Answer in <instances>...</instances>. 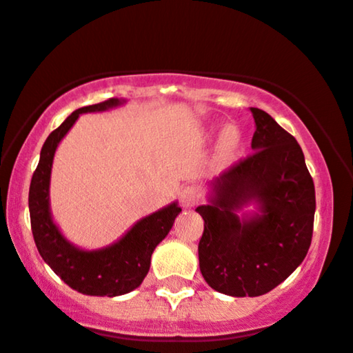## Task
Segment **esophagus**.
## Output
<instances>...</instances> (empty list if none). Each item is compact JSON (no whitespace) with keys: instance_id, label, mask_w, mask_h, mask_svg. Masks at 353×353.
<instances>
[{"instance_id":"1","label":"esophagus","mask_w":353,"mask_h":353,"mask_svg":"<svg viewBox=\"0 0 353 353\" xmlns=\"http://www.w3.org/2000/svg\"><path fill=\"white\" fill-rule=\"evenodd\" d=\"M181 203L184 208H194L199 203V190L195 187H185L181 192Z\"/></svg>"}]
</instances>
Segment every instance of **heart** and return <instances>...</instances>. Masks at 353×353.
Listing matches in <instances>:
<instances>
[{
    "instance_id": "b5f03b06",
    "label": "heart",
    "mask_w": 353,
    "mask_h": 353,
    "mask_svg": "<svg viewBox=\"0 0 353 353\" xmlns=\"http://www.w3.org/2000/svg\"><path fill=\"white\" fill-rule=\"evenodd\" d=\"M213 130H207L202 133V140H208L212 138ZM243 143V135L236 127H226L221 132L220 140L216 145V161L220 164H228L231 159L234 158Z\"/></svg>"
}]
</instances>
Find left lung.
Returning <instances> with one entry per match:
<instances>
[{
	"instance_id": "left-lung-1",
	"label": "left lung",
	"mask_w": 353,
	"mask_h": 353,
	"mask_svg": "<svg viewBox=\"0 0 353 353\" xmlns=\"http://www.w3.org/2000/svg\"><path fill=\"white\" fill-rule=\"evenodd\" d=\"M254 153L208 182L199 265L230 296H261L295 272L313 238L316 195L298 141L251 107ZM254 205V212L245 208Z\"/></svg>"
}]
</instances>
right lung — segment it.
Instances as JSON below:
<instances>
[{
  "label": "right lung",
  "instance_id": "1",
  "mask_svg": "<svg viewBox=\"0 0 353 353\" xmlns=\"http://www.w3.org/2000/svg\"><path fill=\"white\" fill-rule=\"evenodd\" d=\"M125 99H112L86 105L68 115L53 130L40 151L29 189L30 226L35 246L46 264L63 282L83 295L120 296L138 288L148 274L151 254L171 231L174 220L182 212L179 203L172 202L158 212L138 220L115 243L99 249H83L65 238L50 212V176L55 151L70 128L81 114L104 112L123 105Z\"/></svg>",
  "mask_w": 353,
  "mask_h": 353
}]
</instances>
